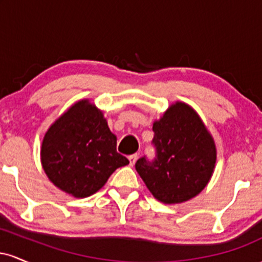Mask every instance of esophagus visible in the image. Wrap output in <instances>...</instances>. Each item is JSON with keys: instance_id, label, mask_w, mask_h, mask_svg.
<instances>
[{"instance_id": "34e87169", "label": "esophagus", "mask_w": 262, "mask_h": 262, "mask_svg": "<svg viewBox=\"0 0 262 262\" xmlns=\"http://www.w3.org/2000/svg\"><path fill=\"white\" fill-rule=\"evenodd\" d=\"M128 159H129V164H130V166H133V165L135 164V161H137V159H138V154L130 155Z\"/></svg>"}]
</instances>
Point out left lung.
I'll return each instance as SVG.
<instances>
[{"mask_svg":"<svg viewBox=\"0 0 262 262\" xmlns=\"http://www.w3.org/2000/svg\"><path fill=\"white\" fill-rule=\"evenodd\" d=\"M156 156L135 169L156 200L166 204L196 197L209 182L217 160L214 140L196 111L183 102L167 108L152 124Z\"/></svg>","mask_w":262,"mask_h":262,"instance_id":"obj_1","label":"left lung"}]
</instances>
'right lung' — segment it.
<instances>
[{
	"label": "right lung",
	"instance_id": "right-lung-1",
	"mask_svg": "<svg viewBox=\"0 0 262 262\" xmlns=\"http://www.w3.org/2000/svg\"><path fill=\"white\" fill-rule=\"evenodd\" d=\"M40 158L48 179L77 198L96 193L114 171L129 164L117 152V137L102 111L89 100L76 102L50 125Z\"/></svg>",
	"mask_w": 262,
	"mask_h": 262
}]
</instances>
